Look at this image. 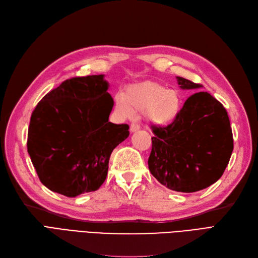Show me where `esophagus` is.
Instances as JSON below:
<instances>
[{
  "label": "esophagus",
  "mask_w": 258,
  "mask_h": 258,
  "mask_svg": "<svg viewBox=\"0 0 258 258\" xmlns=\"http://www.w3.org/2000/svg\"><path fill=\"white\" fill-rule=\"evenodd\" d=\"M139 128H140V126L138 125L137 123H132L131 126H130V130H131L132 133H135V132L139 131Z\"/></svg>",
  "instance_id": "obj_1"
}]
</instances>
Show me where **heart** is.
<instances>
[{
	"label": "heart",
	"instance_id": "heart-1",
	"mask_svg": "<svg viewBox=\"0 0 258 258\" xmlns=\"http://www.w3.org/2000/svg\"><path fill=\"white\" fill-rule=\"evenodd\" d=\"M115 105L124 114L145 112L149 123L167 126L179 117L183 103L178 90L167 89L159 82L144 81L128 87L125 95L118 94Z\"/></svg>",
	"mask_w": 258,
	"mask_h": 258
}]
</instances>
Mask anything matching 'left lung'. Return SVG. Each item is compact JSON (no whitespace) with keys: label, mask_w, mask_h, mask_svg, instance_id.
Segmentation results:
<instances>
[{"label":"left lung","mask_w":258,"mask_h":258,"mask_svg":"<svg viewBox=\"0 0 258 258\" xmlns=\"http://www.w3.org/2000/svg\"><path fill=\"white\" fill-rule=\"evenodd\" d=\"M182 90L203 86L176 77ZM153 127L149 170L161 184L193 193L215 183L227 167L234 149L228 114L208 92L189 96L179 117L166 127Z\"/></svg>","instance_id":"8db88e82"}]
</instances>
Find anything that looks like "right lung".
Returning <instances> with one entry per match:
<instances>
[{
	"label": "right lung",
	"mask_w": 258,
	"mask_h": 258,
	"mask_svg": "<svg viewBox=\"0 0 258 258\" xmlns=\"http://www.w3.org/2000/svg\"><path fill=\"white\" fill-rule=\"evenodd\" d=\"M105 75L65 80L31 115L28 152L41 183L68 197L94 192L106 180L127 124L109 122L113 98Z\"/></svg>",
	"instance_id": "obj_1"
}]
</instances>
